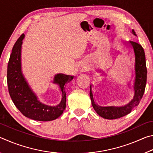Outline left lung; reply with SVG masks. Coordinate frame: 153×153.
<instances>
[{
    "instance_id": "1",
    "label": "left lung",
    "mask_w": 153,
    "mask_h": 153,
    "mask_svg": "<svg viewBox=\"0 0 153 153\" xmlns=\"http://www.w3.org/2000/svg\"><path fill=\"white\" fill-rule=\"evenodd\" d=\"M134 35L136 36L134 30H131ZM129 44L134 49L135 55V79H134V95L133 99L128 104L122 107H100L96 104L94 102L93 94L92 92V88L90 86V96L91 99L92 107L98 115L107 120H115L122 117L131 112L133 108L138 106L140 100L143 97L145 87L146 84L147 69L146 66V58H145L144 51L142 46L138 42L134 41H129Z\"/></svg>"
}]
</instances>
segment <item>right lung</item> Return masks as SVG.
Returning <instances> with one entry per match:
<instances>
[{
  "instance_id": "obj_1",
  "label": "right lung",
  "mask_w": 153,
  "mask_h": 153,
  "mask_svg": "<svg viewBox=\"0 0 153 153\" xmlns=\"http://www.w3.org/2000/svg\"><path fill=\"white\" fill-rule=\"evenodd\" d=\"M23 34L13 46L7 67V84L11 99L19 111L26 117L33 120L48 121L56 120L62 115L66 107L65 84L71 82L74 76L58 74L55 76L54 84H58L62 92L60 103L56 106H48L41 102L31 89L22 71L21 51Z\"/></svg>"
}]
</instances>
